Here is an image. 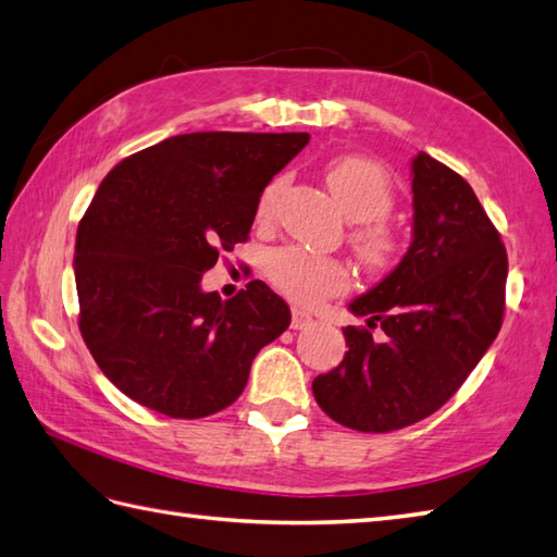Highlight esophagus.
<instances>
[{"label": "esophagus", "mask_w": 557, "mask_h": 557, "mask_svg": "<svg viewBox=\"0 0 557 557\" xmlns=\"http://www.w3.org/2000/svg\"><path fill=\"white\" fill-rule=\"evenodd\" d=\"M312 322H314V320H312V317H310L308 312H302V310H298V308L293 310V317H290V329H308Z\"/></svg>", "instance_id": "esophagus-1"}]
</instances>
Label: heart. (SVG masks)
Segmentation results:
<instances>
[{
	"label": "heart",
	"mask_w": 557,
	"mask_h": 557,
	"mask_svg": "<svg viewBox=\"0 0 557 557\" xmlns=\"http://www.w3.org/2000/svg\"><path fill=\"white\" fill-rule=\"evenodd\" d=\"M326 185L342 203L350 221H358L350 243L368 267H384L399 249L396 231L384 219L394 203V185L387 170L366 156H342L326 168ZM281 183L269 185L259 199L257 213L269 215L274 209ZM271 283L300 305H317L326 295L348 288V269L332 257L310 255L298 247H286L267 259Z\"/></svg>",
	"instance_id": "b5f03b06"
}]
</instances>
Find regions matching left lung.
Returning <instances> with one entry per match:
<instances>
[{
    "label": "left lung",
    "mask_w": 557,
    "mask_h": 557,
    "mask_svg": "<svg viewBox=\"0 0 557 557\" xmlns=\"http://www.w3.org/2000/svg\"><path fill=\"white\" fill-rule=\"evenodd\" d=\"M413 235L401 262L348 305L346 356L312 382L322 411L360 433H389L447 404L503 326L507 252L461 175L425 151L411 161Z\"/></svg>",
    "instance_id": "1"
}]
</instances>
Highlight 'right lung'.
<instances>
[{
	"label": "right lung",
	"mask_w": 557,
	"mask_h": 557,
	"mask_svg": "<svg viewBox=\"0 0 557 557\" xmlns=\"http://www.w3.org/2000/svg\"><path fill=\"white\" fill-rule=\"evenodd\" d=\"M310 134H177L124 158L76 231L78 329L132 401L203 418L243 394L255 356L290 324L264 281L231 300L201 290L219 252L245 243L259 197Z\"/></svg>",
	"instance_id": "right-lung-1"
}]
</instances>
